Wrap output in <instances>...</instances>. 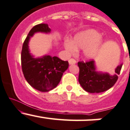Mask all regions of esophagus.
I'll return each instance as SVG.
<instances>
[{"mask_svg": "<svg viewBox=\"0 0 130 130\" xmlns=\"http://www.w3.org/2000/svg\"><path fill=\"white\" fill-rule=\"evenodd\" d=\"M69 64H76L75 59H74L73 58L70 59L69 60Z\"/></svg>", "mask_w": 130, "mask_h": 130, "instance_id": "34e87169", "label": "esophagus"}]
</instances>
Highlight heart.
Listing matches in <instances>:
<instances>
[{"label":"heart","instance_id":"heart-1","mask_svg":"<svg viewBox=\"0 0 130 130\" xmlns=\"http://www.w3.org/2000/svg\"><path fill=\"white\" fill-rule=\"evenodd\" d=\"M102 43L101 34L95 29H89L75 35L73 41L65 40L64 47L70 53H74L77 48H83V54L85 58L90 59L97 54Z\"/></svg>","mask_w":130,"mask_h":130}]
</instances>
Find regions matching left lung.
<instances>
[{
    "label": "left lung",
    "mask_w": 130,
    "mask_h": 130,
    "mask_svg": "<svg viewBox=\"0 0 130 130\" xmlns=\"http://www.w3.org/2000/svg\"><path fill=\"white\" fill-rule=\"evenodd\" d=\"M78 66L79 68L78 81L82 88L89 93H101L109 90L115 84L123 64L117 67L113 75L97 71L93 60L85 62L79 61Z\"/></svg>",
    "instance_id": "obj_1"
}]
</instances>
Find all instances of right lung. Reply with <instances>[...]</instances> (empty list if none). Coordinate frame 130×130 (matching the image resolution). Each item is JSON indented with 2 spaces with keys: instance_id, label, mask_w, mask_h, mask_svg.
Wrapping results in <instances>:
<instances>
[{
  "instance_id": "add662e5",
  "label": "right lung",
  "mask_w": 130,
  "mask_h": 130,
  "mask_svg": "<svg viewBox=\"0 0 130 130\" xmlns=\"http://www.w3.org/2000/svg\"><path fill=\"white\" fill-rule=\"evenodd\" d=\"M51 31L47 24L35 25L29 31L22 47L21 67L24 78L33 88L40 92H48L56 88L69 66L68 61H62L56 56H44L34 58L29 53L28 43L34 33H48Z\"/></svg>"
}]
</instances>
